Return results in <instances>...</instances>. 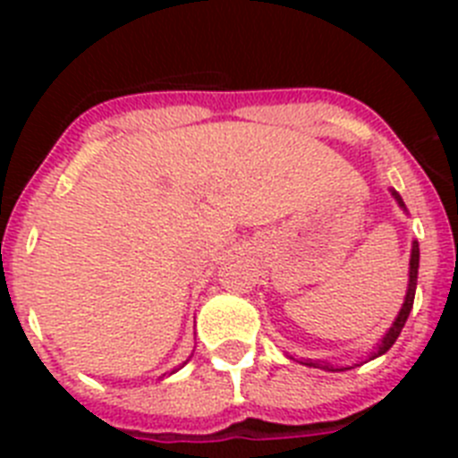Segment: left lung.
Segmentation results:
<instances>
[{
    "label": "left lung",
    "instance_id": "1",
    "mask_svg": "<svg viewBox=\"0 0 458 458\" xmlns=\"http://www.w3.org/2000/svg\"><path fill=\"white\" fill-rule=\"evenodd\" d=\"M394 197H396V201H399V204L403 206L402 197H399V194H396V192H394ZM418 268H420V245H418V242H412V252H411V279H408L406 301H403V307H402V311H399V317H396V321L392 323L390 333H387L386 337H383V344H380L378 351H376V353L371 355V360L378 358V355H383V353H386V351H390V349H392V344L396 342V337L402 335L403 326H406V321H408V314H411V310H412V301H415V286H418ZM307 365H310V367H318V369H333V367H330V365H323V362H318V360H310Z\"/></svg>",
    "mask_w": 458,
    "mask_h": 458
}]
</instances>
